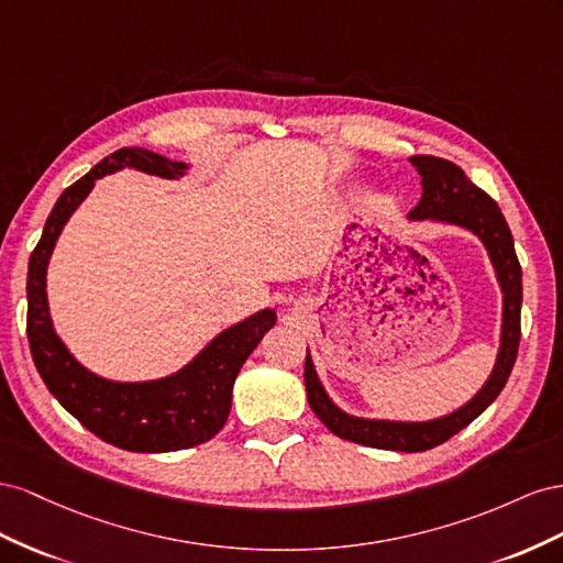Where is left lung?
Masks as SVG:
<instances>
[{
	"label": "left lung",
	"mask_w": 563,
	"mask_h": 563,
	"mask_svg": "<svg viewBox=\"0 0 563 563\" xmlns=\"http://www.w3.org/2000/svg\"><path fill=\"white\" fill-rule=\"evenodd\" d=\"M410 163L422 176V198L415 210H410V219L417 221H445L455 227L467 229L481 238L486 245L490 262L497 273V283L503 287V334L500 351L488 382L484 384L470 404H464L455 412L439 417L429 422H389V420H363V417H351L336 408L328 398L323 384H320L313 361L307 351V363H303V384H307V398L311 410L318 415L334 437L384 448V451L400 453H422L433 445H441L460 429L474 422L493 400L500 396L509 373L517 361L519 340H521V264L514 252V240L500 207L470 181L455 163L433 155H412Z\"/></svg>",
	"instance_id": "left-lung-1"
}]
</instances>
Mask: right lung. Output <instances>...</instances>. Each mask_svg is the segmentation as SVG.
Masks as SVG:
<instances>
[{
	"label": "right lung",
	"mask_w": 563,
	"mask_h": 563,
	"mask_svg": "<svg viewBox=\"0 0 563 563\" xmlns=\"http://www.w3.org/2000/svg\"><path fill=\"white\" fill-rule=\"evenodd\" d=\"M122 167L176 179L186 165L146 148H120L60 192L27 264V342L40 377L75 420L132 453H169L210 441L227 424L233 382L262 336L276 325L264 309L217 334L179 373L155 382H110L89 373L58 340L46 303V264L56 240L96 179Z\"/></svg>",
	"instance_id": "right-lung-1"
}]
</instances>
